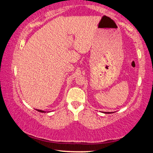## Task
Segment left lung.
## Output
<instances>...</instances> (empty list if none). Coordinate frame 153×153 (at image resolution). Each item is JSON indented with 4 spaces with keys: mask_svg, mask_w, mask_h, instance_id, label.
Wrapping results in <instances>:
<instances>
[{
    "mask_svg": "<svg viewBox=\"0 0 153 153\" xmlns=\"http://www.w3.org/2000/svg\"><path fill=\"white\" fill-rule=\"evenodd\" d=\"M107 114H110V113H108H108H107Z\"/></svg>",
    "mask_w": 153,
    "mask_h": 153,
    "instance_id": "8db88e82",
    "label": "left lung"
}]
</instances>
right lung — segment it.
I'll return each mask as SVG.
<instances>
[{
    "label": "right lung",
    "instance_id": "add662e5",
    "mask_svg": "<svg viewBox=\"0 0 153 153\" xmlns=\"http://www.w3.org/2000/svg\"><path fill=\"white\" fill-rule=\"evenodd\" d=\"M37 111H38L39 112H42V113H44L45 111H42V110H37Z\"/></svg>",
    "mask_w": 153,
    "mask_h": 153
}]
</instances>
